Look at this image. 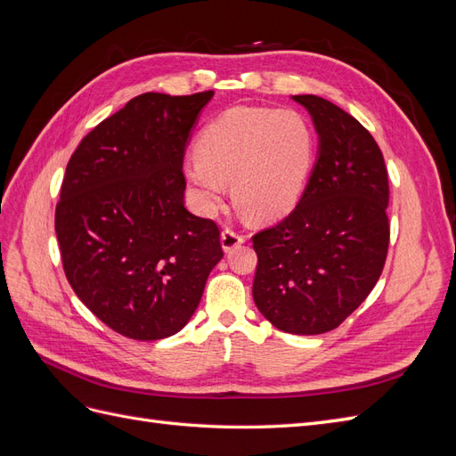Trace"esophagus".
Segmentation results:
<instances>
[{"mask_svg": "<svg viewBox=\"0 0 456 456\" xmlns=\"http://www.w3.org/2000/svg\"><path fill=\"white\" fill-rule=\"evenodd\" d=\"M245 241V238L241 236L240 232L226 228L223 233H220V245H223L224 253H232L233 249H238V247Z\"/></svg>", "mask_w": 456, "mask_h": 456, "instance_id": "1", "label": "esophagus"}]
</instances>
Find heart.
<instances>
[{"label": "heart", "instance_id": "1", "mask_svg": "<svg viewBox=\"0 0 456 456\" xmlns=\"http://www.w3.org/2000/svg\"><path fill=\"white\" fill-rule=\"evenodd\" d=\"M314 133L295 110L233 108L215 119L198 141V158L184 175L205 213H215L232 181L238 209L272 220L298 201L314 161Z\"/></svg>", "mask_w": 456, "mask_h": 456}]
</instances>
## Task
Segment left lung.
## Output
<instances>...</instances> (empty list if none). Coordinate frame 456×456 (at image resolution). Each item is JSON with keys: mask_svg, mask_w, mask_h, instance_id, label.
I'll list each match as a JSON object with an SVG mask.
<instances>
[{"mask_svg": "<svg viewBox=\"0 0 456 456\" xmlns=\"http://www.w3.org/2000/svg\"><path fill=\"white\" fill-rule=\"evenodd\" d=\"M317 133V158L295 211L253 238V298L283 333L338 327L377 285L388 253V173L360 121L315 94H295Z\"/></svg>", "mask_w": 456, "mask_h": 456, "instance_id": "obj_1", "label": "left lung"}]
</instances>
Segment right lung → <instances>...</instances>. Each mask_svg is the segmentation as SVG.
<instances>
[{
    "mask_svg": "<svg viewBox=\"0 0 456 456\" xmlns=\"http://www.w3.org/2000/svg\"><path fill=\"white\" fill-rule=\"evenodd\" d=\"M213 94L134 96L68 161L54 213L64 273L127 338L178 333L223 258L216 224L184 207V150Z\"/></svg>",
    "mask_w": 456,
    "mask_h": 456,
    "instance_id": "add662e5",
    "label": "right lung"
}]
</instances>
